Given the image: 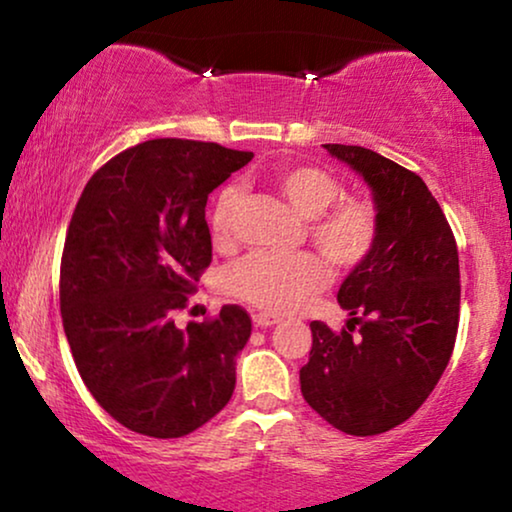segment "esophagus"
<instances>
[{"instance_id": "1", "label": "esophagus", "mask_w": 512, "mask_h": 512, "mask_svg": "<svg viewBox=\"0 0 512 512\" xmlns=\"http://www.w3.org/2000/svg\"><path fill=\"white\" fill-rule=\"evenodd\" d=\"M275 324H279V317H275V314H265V312L254 314V326H258V328H268Z\"/></svg>"}]
</instances>
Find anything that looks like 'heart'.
Here are the masks:
<instances>
[{
  "mask_svg": "<svg viewBox=\"0 0 512 512\" xmlns=\"http://www.w3.org/2000/svg\"><path fill=\"white\" fill-rule=\"evenodd\" d=\"M275 186L300 216L310 219V235L328 261L342 268L361 263L375 244V212L361 200H342L340 184L331 174L310 165L279 167ZM240 205V188L226 186L214 202V242H226L233 233V221ZM326 282V265L310 251L298 254H270L258 251L235 263L223 275L230 296L268 312H289Z\"/></svg>",
  "mask_w": 512,
  "mask_h": 512,
  "instance_id": "heart-1",
  "label": "heart"
}]
</instances>
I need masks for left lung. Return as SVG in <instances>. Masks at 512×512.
Instances as JSON below:
<instances>
[{
	"mask_svg": "<svg viewBox=\"0 0 512 512\" xmlns=\"http://www.w3.org/2000/svg\"><path fill=\"white\" fill-rule=\"evenodd\" d=\"M324 149L368 184L377 235L340 284L347 328L310 324L300 391L335 429L375 436L415 415L445 373L459 326L457 242L415 172L363 146Z\"/></svg>",
	"mask_w": 512,
	"mask_h": 512,
	"instance_id": "left-lung-1",
	"label": "left lung"
}]
</instances>
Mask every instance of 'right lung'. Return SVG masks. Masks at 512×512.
Masks as SVG:
<instances>
[{
	"mask_svg": "<svg viewBox=\"0 0 512 512\" xmlns=\"http://www.w3.org/2000/svg\"><path fill=\"white\" fill-rule=\"evenodd\" d=\"M254 158L191 139L118 153L83 188L60 265L62 326L97 403L125 429L181 438L226 408L249 314L174 324L212 263L207 195Z\"/></svg>",
	"mask_w": 512,
	"mask_h": 512,
	"instance_id": "add662e5",
	"label": "right lung"
}]
</instances>
